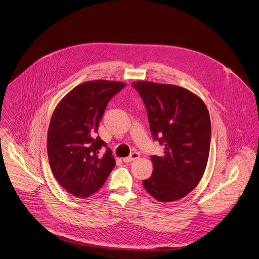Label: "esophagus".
<instances>
[{
	"instance_id": "34e87169",
	"label": "esophagus",
	"mask_w": 259,
	"mask_h": 259,
	"mask_svg": "<svg viewBox=\"0 0 259 259\" xmlns=\"http://www.w3.org/2000/svg\"><path fill=\"white\" fill-rule=\"evenodd\" d=\"M137 158H139V154H138L137 152H133V153H131V154H130V156L125 157V158L123 159V161H124V162H126V163H129V162H132V161L136 160Z\"/></svg>"
}]
</instances>
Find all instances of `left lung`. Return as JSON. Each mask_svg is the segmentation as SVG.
Listing matches in <instances>:
<instances>
[{
    "label": "left lung",
    "instance_id": "8db88e82",
    "mask_svg": "<svg viewBox=\"0 0 259 259\" xmlns=\"http://www.w3.org/2000/svg\"><path fill=\"white\" fill-rule=\"evenodd\" d=\"M132 87L142 97L151 134L164 147L151 156L152 176L143 185L155 199L183 198L201 180L210 145V120L205 104L195 94L172 84L137 81Z\"/></svg>",
    "mask_w": 259,
    "mask_h": 259
}]
</instances>
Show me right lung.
Wrapping results in <instances>:
<instances>
[{
  "instance_id": "obj_1",
  "label": "right lung",
  "mask_w": 259,
  "mask_h": 259,
  "mask_svg": "<svg viewBox=\"0 0 259 259\" xmlns=\"http://www.w3.org/2000/svg\"><path fill=\"white\" fill-rule=\"evenodd\" d=\"M125 87L109 80L80 83L54 111L48 134L51 168L74 196L88 197L98 191L115 165L110 149L97 133L109 100ZM103 147L106 152L101 154Z\"/></svg>"
}]
</instances>
